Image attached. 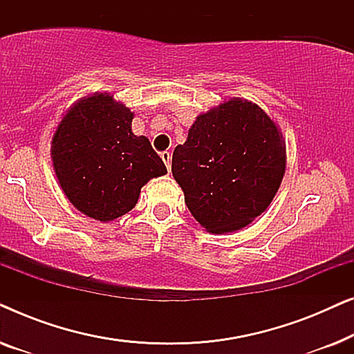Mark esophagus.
<instances>
[{
  "label": "esophagus",
  "mask_w": 354,
  "mask_h": 354,
  "mask_svg": "<svg viewBox=\"0 0 354 354\" xmlns=\"http://www.w3.org/2000/svg\"><path fill=\"white\" fill-rule=\"evenodd\" d=\"M161 158H162V161H164V164H166L167 171H169V172H171V153L164 151V153L161 154Z\"/></svg>",
  "instance_id": "1"
}]
</instances>
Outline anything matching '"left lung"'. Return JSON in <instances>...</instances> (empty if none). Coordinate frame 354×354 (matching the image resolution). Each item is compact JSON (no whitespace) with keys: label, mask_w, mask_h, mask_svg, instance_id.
Listing matches in <instances>:
<instances>
[{"label":"left lung","mask_w":354,"mask_h":354,"mask_svg":"<svg viewBox=\"0 0 354 354\" xmlns=\"http://www.w3.org/2000/svg\"><path fill=\"white\" fill-rule=\"evenodd\" d=\"M287 167L279 125L258 104L230 98L198 115L172 154L185 205L209 234L251 224L274 200Z\"/></svg>","instance_id":"obj_1"}]
</instances>
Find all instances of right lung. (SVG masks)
Masks as SVG:
<instances>
[{
  "instance_id": "1",
  "label": "right lung",
  "mask_w": 354,
  "mask_h": 354,
  "mask_svg": "<svg viewBox=\"0 0 354 354\" xmlns=\"http://www.w3.org/2000/svg\"><path fill=\"white\" fill-rule=\"evenodd\" d=\"M132 119L114 95L96 91L75 101L53 135V169L61 190L95 221L127 214L145 183L167 174L149 140L132 132Z\"/></svg>"
}]
</instances>
